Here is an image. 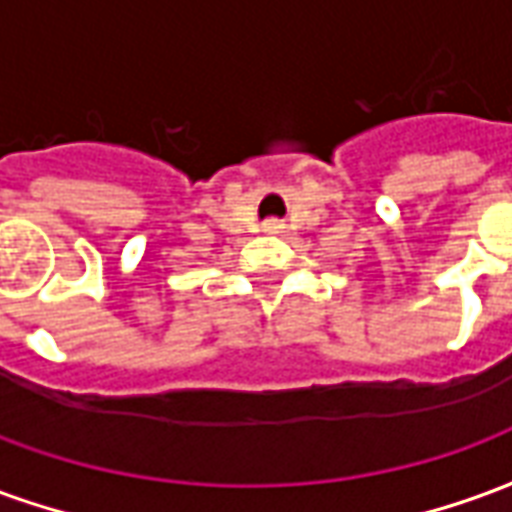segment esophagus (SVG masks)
I'll return each instance as SVG.
<instances>
[{"instance_id":"34e87169","label":"esophagus","mask_w":512,"mask_h":512,"mask_svg":"<svg viewBox=\"0 0 512 512\" xmlns=\"http://www.w3.org/2000/svg\"><path fill=\"white\" fill-rule=\"evenodd\" d=\"M285 224L279 222V219H268V222H263V230H268V233H279Z\"/></svg>"}]
</instances>
